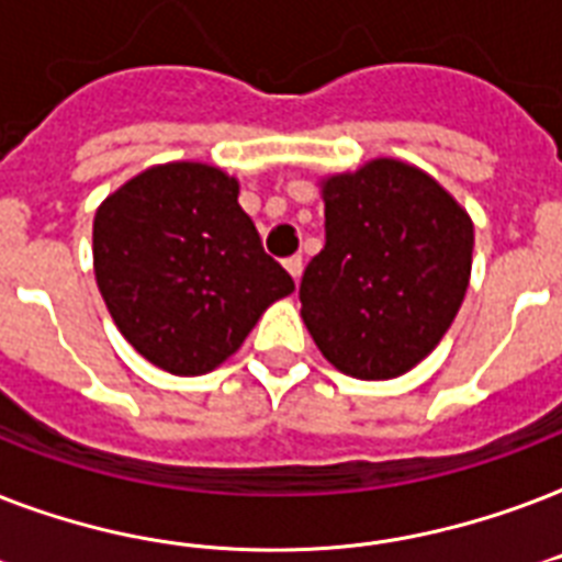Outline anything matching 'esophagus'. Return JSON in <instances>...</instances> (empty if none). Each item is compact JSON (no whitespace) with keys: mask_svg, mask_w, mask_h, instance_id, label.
<instances>
[{"mask_svg":"<svg viewBox=\"0 0 562 562\" xmlns=\"http://www.w3.org/2000/svg\"><path fill=\"white\" fill-rule=\"evenodd\" d=\"M282 265H285V271H289L291 277H294V282H297L300 273H303V265H306V262H303V256L294 254V256H289V259H285Z\"/></svg>","mask_w":562,"mask_h":562,"instance_id":"34e87169","label":"esophagus"}]
</instances>
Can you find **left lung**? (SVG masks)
I'll list each match as a JSON object with an SVG mask.
<instances>
[{
	"label": "left lung",
	"mask_w": 562,
	"mask_h": 562,
	"mask_svg": "<svg viewBox=\"0 0 562 562\" xmlns=\"http://www.w3.org/2000/svg\"><path fill=\"white\" fill-rule=\"evenodd\" d=\"M326 241L300 280L317 350L356 379H393L452 326L472 268V221L414 166L373 160L324 183Z\"/></svg>",
	"instance_id": "8db88e82"
}]
</instances>
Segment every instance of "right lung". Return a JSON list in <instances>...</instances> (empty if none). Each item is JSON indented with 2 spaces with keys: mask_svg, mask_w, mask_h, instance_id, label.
<instances>
[{
  "mask_svg": "<svg viewBox=\"0 0 562 562\" xmlns=\"http://www.w3.org/2000/svg\"><path fill=\"white\" fill-rule=\"evenodd\" d=\"M95 280L119 333L175 375L233 356L294 280L265 254L238 183L203 162L143 171L92 224Z\"/></svg>",
  "mask_w": 562,
  "mask_h": 562,
  "instance_id": "right-lung-1",
  "label": "right lung"
}]
</instances>
